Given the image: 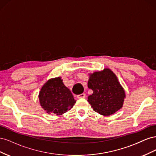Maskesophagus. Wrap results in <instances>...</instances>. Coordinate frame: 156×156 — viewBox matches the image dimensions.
Segmentation results:
<instances>
[{"label": "esophagus", "mask_w": 156, "mask_h": 156, "mask_svg": "<svg viewBox=\"0 0 156 156\" xmlns=\"http://www.w3.org/2000/svg\"><path fill=\"white\" fill-rule=\"evenodd\" d=\"M85 96H86L85 94L83 93V94H79V95L77 96V98L78 99H81V98H85Z\"/></svg>", "instance_id": "34e87169"}]
</instances>
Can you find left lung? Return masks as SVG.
I'll return each mask as SVG.
<instances>
[{
    "mask_svg": "<svg viewBox=\"0 0 156 156\" xmlns=\"http://www.w3.org/2000/svg\"><path fill=\"white\" fill-rule=\"evenodd\" d=\"M88 87L93 93L88 97L87 101L99 114L110 116L123 106L125 91L110 69L105 68L90 74Z\"/></svg>",
    "mask_w": 156,
    "mask_h": 156,
    "instance_id": "obj_1",
    "label": "left lung"
}]
</instances>
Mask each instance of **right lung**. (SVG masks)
Returning a JSON list of instances; mask_svg holds the SVG:
<instances>
[{
	"instance_id": "add662e5",
	"label": "right lung",
	"mask_w": 156,
	"mask_h": 156,
	"mask_svg": "<svg viewBox=\"0 0 156 156\" xmlns=\"http://www.w3.org/2000/svg\"><path fill=\"white\" fill-rule=\"evenodd\" d=\"M38 98L40 105L47 113L56 115L69 111L76 102L61 77L48 80L41 87Z\"/></svg>"
}]
</instances>
